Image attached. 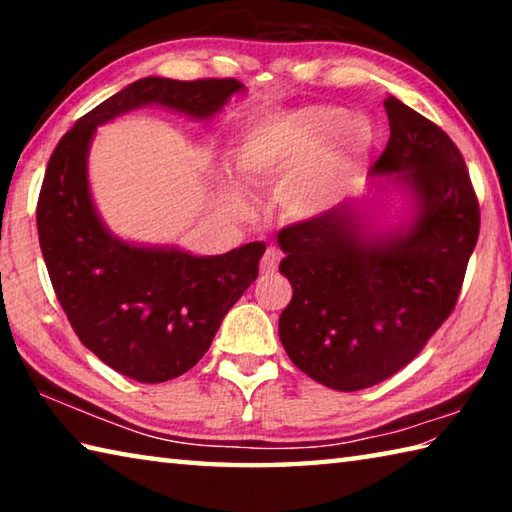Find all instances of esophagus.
<instances>
[{"label":"esophagus","mask_w":512,"mask_h":512,"mask_svg":"<svg viewBox=\"0 0 512 512\" xmlns=\"http://www.w3.org/2000/svg\"><path fill=\"white\" fill-rule=\"evenodd\" d=\"M277 264H280V253H277L275 248H268L264 257H262V264H259V268H262V275H273L277 271Z\"/></svg>","instance_id":"esophagus-1"}]
</instances>
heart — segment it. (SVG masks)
<instances>
[{
	"instance_id": "b5f03b06",
	"label": "heart",
	"mask_w": 512,
	"mask_h": 512,
	"mask_svg": "<svg viewBox=\"0 0 512 512\" xmlns=\"http://www.w3.org/2000/svg\"><path fill=\"white\" fill-rule=\"evenodd\" d=\"M377 128L341 106L271 112L250 124L235 146L237 169L253 183H280V201L296 219H316L339 205L366 171ZM235 201L246 192L225 183Z\"/></svg>"
}]
</instances>
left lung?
Segmentation results:
<instances>
[{
    "mask_svg": "<svg viewBox=\"0 0 512 512\" xmlns=\"http://www.w3.org/2000/svg\"><path fill=\"white\" fill-rule=\"evenodd\" d=\"M384 108L391 137L370 178L411 196L409 221L379 230L357 198L277 235L293 287L280 341L305 375L343 393L418 357L454 311L479 239V201L456 144L400 99Z\"/></svg>",
    "mask_w": 512,
    "mask_h": 512,
    "instance_id": "1",
    "label": "left lung"
}]
</instances>
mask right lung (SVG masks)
Instances as JSON below:
<instances>
[{"label":"right lung","mask_w":512,"mask_h":512,"mask_svg":"<svg viewBox=\"0 0 512 512\" xmlns=\"http://www.w3.org/2000/svg\"><path fill=\"white\" fill-rule=\"evenodd\" d=\"M244 90L237 79L146 76L76 121L49 158L36 219L56 298L85 348L142 384H160L196 366L223 316L257 280L266 246L253 241L198 257L173 246L121 241L103 225L90 196L92 137L97 126L142 106L210 119Z\"/></svg>","instance_id":"obj_1"}]
</instances>
